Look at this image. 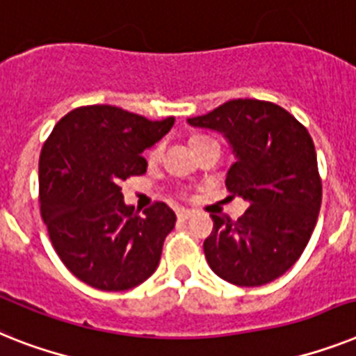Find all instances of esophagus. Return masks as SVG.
I'll use <instances>...</instances> for the list:
<instances>
[{
    "mask_svg": "<svg viewBox=\"0 0 356 356\" xmlns=\"http://www.w3.org/2000/svg\"><path fill=\"white\" fill-rule=\"evenodd\" d=\"M176 216L180 220H189L191 216H193V211H187V209H180L178 213H176Z\"/></svg>",
    "mask_w": 356,
    "mask_h": 356,
    "instance_id": "34e87169",
    "label": "esophagus"
}]
</instances>
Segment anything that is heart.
I'll use <instances>...</instances> for the list:
<instances>
[{
  "label": "heart",
  "instance_id": "b5f03b06",
  "mask_svg": "<svg viewBox=\"0 0 356 356\" xmlns=\"http://www.w3.org/2000/svg\"><path fill=\"white\" fill-rule=\"evenodd\" d=\"M205 142H211V140H207V138H195L193 147H198V145H202V143H205ZM161 152H163V145H161V143H158V145H154L151 151H149V160H151V161L160 160Z\"/></svg>",
  "mask_w": 356,
  "mask_h": 356
}]
</instances>
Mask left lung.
Here are the masks:
<instances>
[{"mask_svg":"<svg viewBox=\"0 0 356 356\" xmlns=\"http://www.w3.org/2000/svg\"><path fill=\"white\" fill-rule=\"evenodd\" d=\"M189 125L224 134L234 152L225 185L249 209L233 222L211 214L207 264L240 287L277 280L300 258L316 225L322 180L307 129L280 105L231 99Z\"/></svg>","mask_w":356,"mask_h":356,"instance_id":"8db88e82","label":"left lung"}]
</instances>
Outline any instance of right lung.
I'll list each match as a JSON object with an SVG mask.
<instances>
[{
	"instance_id": "right-lung-1",
	"label": "right lung",
	"mask_w": 356,
	"mask_h": 356,
	"mask_svg": "<svg viewBox=\"0 0 356 356\" xmlns=\"http://www.w3.org/2000/svg\"><path fill=\"white\" fill-rule=\"evenodd\" d=\"M175 125L113 105L65 114L40 156V209L52 248L76 278L102 291H127L156 271L176 224L163 202L132 213L122 181L147 171L142 152Z\"/></svg>"
}]
</instances>
